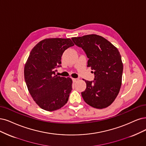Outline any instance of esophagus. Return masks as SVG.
Segmentation results:
<instances>
[{
  "label": "esophagus",
  "instance_id": "esophagus-1",
  "mask_svg": "<svg viewBox=\"0 0 146 146\" xmlns=\"http://www.w3.org/2000/svg\"><path fill=\"white\" fill-rule=\"evenodd\" d=\"M73 80V82L74 83V82H76L77 81H78L79 80V79H76V78H73L72 79Z\"/></svg>",
  "mask_w": 146,
  "mask_h": 146
}]
</instances>
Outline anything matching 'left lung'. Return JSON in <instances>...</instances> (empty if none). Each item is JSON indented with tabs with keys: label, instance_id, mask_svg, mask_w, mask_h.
Here are the masks:
<instances>
[{
	"label": "left lung",
	"instance_id": "8db88e82",
	"mask_svg": "<svg viewBox=\"0 0 146 146\" xmlns=\"http://www.w3.org/2000/svg\"><path fill=\"white\" fill-rule=\"evenodd\" d=\"M88 58L87 67L94 74L93 81L85 80L87 88L81 93L84 101L95 108L103 109L112 104L121 85L123 65L119 51L105 38L96 34L73 37Z\"/></svg>",
	"mask_w": 146,
	"mask_h": 146
}]
</instances>
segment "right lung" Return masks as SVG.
Returning a JSON list of instances; mask_svg holds the SVG:
<instances>
[{
    "instance_id": "obj_1",
    "label": "right lung",
    "mask_w": 146,
    "mask_h": 146,
    "mask_svg": "<svg viewBox=\"0 0 146 146\" xmlns=\"http://www.w3.org/2000/svg\"><path fill=\"white\" fill-rule=\"evenodd\" d=\"M70 38H47L32 48L24 68L25 80L35 103L48 111L60 109L67 104L72 90L70 78L58 76L64 52L73 46Z\"/></svg>"
}]
</instances>
